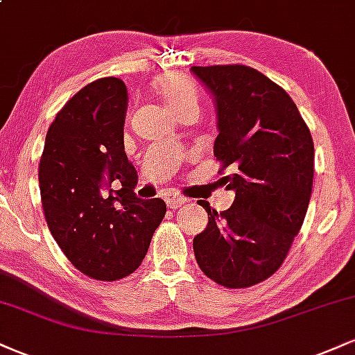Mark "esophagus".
Returning <instances> with one entry per match:
<instances>
[{
	"label": "esophagus",
	"instance_id": "obj_1",
	"mask_svg": "<svg viewBox=\"0 0 355 355\" xmlns=\"http://www.w3.org/2000/svg\"><path fill=\"white\" fill-rule=\"evenodd\" d=\"M165 202L168 209H177V207H182L185 203V198L180 197L178 193H168L165 195Z\"/></svg>",
	"mask_w": 355,
	"mask_h": 355
}]
</instances>
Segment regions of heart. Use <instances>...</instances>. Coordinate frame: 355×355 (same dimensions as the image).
<instances>
[{
    "instance_id": "b5f03b06",
    "label": "heart",
    "mask_w": 355,
    "mask_h": 355,
    "mask_svg": "<svg viewBox=\"0 0 355 355\" xmlns=\"http://www.w3.org/2000/svg\"><path fill=\"white\" fill-rule=\"evenodd\" d=\"M155 92L166 107L180 113L187 108H198V89L193 81L182 75H162L153 81Z\"/></svg>"
}]
</instances>
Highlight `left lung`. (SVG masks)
Returning <instances> with one entry per match:
<instances>
[{"label": "left lung", "instance_id": "1", "mask_svg": "<svg viewBox=\"0 0 355 355\" xmlns=\"http://www.w3.org/2000/svg\"><path fill=\"white\" fill-rule=\"evenodd\" d=\"M217 105L214 155L229 210H207L209 225L193 239L198 267L229 288H243L279 270L307 214L313 182V141L282 87L245 64L191 67Z\"/></svg>", "mask_w": 355, "mask_h": 355}]
</instances>
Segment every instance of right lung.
Masks as SVG:
<instances>
[{"label":"right lung","mask_w":355,"mask_h":355,"mask_svg":"<svg viewBox=\"0 0 355 355\" xmlns=\"http://www.w3.org/2000/svg\"><path fill=\"white\" fill-rule=\"evenodd\" d=\"M126 87L100 78L64 103L50 125L40 158V190L53 239L81 274L113 282L140 267L165 217L162 198H137V170L123 145ZM118 180L122 189L101 186Z\"/></svg>","instance_id":"add662e5"}]
</instances>
